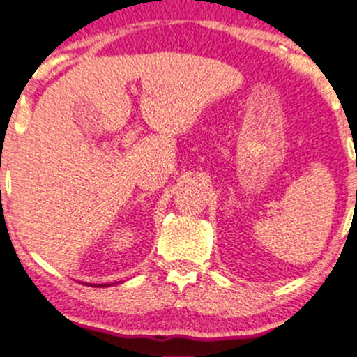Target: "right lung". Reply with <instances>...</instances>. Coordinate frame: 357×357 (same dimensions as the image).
Here are the masks:
<instances>
[{
	"label": "right lung",
	"mask_w": 357,
	"mask_h": 357,
	"mask_svg": "<svg viewBox=\"0 0 357 357\" xmlns=\"http://www.w3.org/2000/svg\"><path fill=\"white\" fill-rule=\"evenodd\" d=\"M93 287H95V285H93ZM96 287H107V285H96Z\"/></svg>",
	"instance_id": "obj_1"
}]
</instances>
